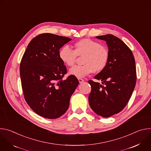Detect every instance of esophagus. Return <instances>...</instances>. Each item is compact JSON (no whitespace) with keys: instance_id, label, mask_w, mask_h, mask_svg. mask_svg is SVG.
I'll return each mask as SVG.
<instances>
[{"instance_id":"obj_1","label":"esophagus","mask_w":151,"mask_h":151,"mask_svg":"<svg viewBox=\"0 0 151 151\" xmlns=\"http://www.w3.org/2000/svg\"><path fill=\"white\" fill-rule=\"evenodd\" d=\"M78 81H79V83H82V82H83L84 81H83V79H82V78H78Z\"/></svg>"}]
</instances>
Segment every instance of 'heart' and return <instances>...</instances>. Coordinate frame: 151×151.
I'll return each instance as SVG.
<instances>
[{
  "mask_svg": "<svg viewBox=\"0 0 151 151\" xmlns=\"http://www.w3.org/2000/svg\"><path fill=\"white\" fill-rule=\"evenodd\" d=\"M74 50L68 46L61 48L59 58L65 65L72 67L76 63L77 57H83L82 66L71 68L69 73L76 77L82 78L93 72L103 71L108 63L109 51L105 46L97 41L90 39H82L74 44Z\"/></svg>",
  "mask_w": 151,
  "mask_h": 151,
  "instance_id": "heart-1",
  "label": "heart"
}]
</instances>
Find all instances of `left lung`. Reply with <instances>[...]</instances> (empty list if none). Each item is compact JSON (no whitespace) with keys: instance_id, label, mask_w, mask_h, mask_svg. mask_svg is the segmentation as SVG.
<instances>
[{"instance_id":"obj_1","label":"left lung","mask_w":151,"mask_h":151,"mask_svg":"<svg viewBox=\"0 0 151 151\" xmlns=\"http://www.w3.org/2000/svg\"><path fill=\"white\" fill-rule=\"evenodd\" d=\"M96 38L106 41L109 58L106 68L94 76L102 84L88 81L91 87L88 101L96 114L107 118L122 111L131 98L136 83L135 60L131 50L118 37L106 35Z\"/></svg>"}]
</instances>
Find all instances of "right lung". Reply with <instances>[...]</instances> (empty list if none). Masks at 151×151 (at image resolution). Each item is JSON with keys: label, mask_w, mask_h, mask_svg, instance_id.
<instances>
[{"label": "right lung", "mask_w": 151, "mask_h": 151, "mask_svg": "<svg viewBox=\"0 0 151 151\" xmlns=\"http://www.w3.org/2000/svg\"><path fill=\"white\" fill-rule=\"evenodd\" d=\"M70 38L42 33L29 44L19 66L24 97L37 115L55 119L68 109L70 99L79 84L76 76L63 79L67 68L59 58L60 49Z\"/></svg>", "instance_id": "add662e5"}]
</instances>
